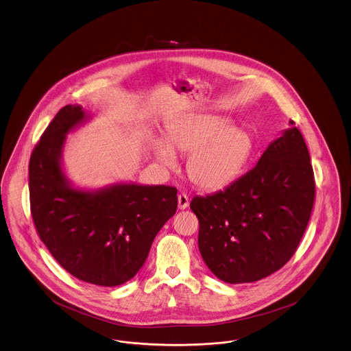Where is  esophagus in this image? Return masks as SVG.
<instances>
[{
    "mask_svg": "<svg viewBox=\"0 0 351 351\" xmlns=\"http://www.w3.org/2000/svg\"><path fill=\"white\" fill-rule=\"evenodd\" d=\"M178 205H179V209H180V210L186 209V208L189 206V198H188V196L184 195V193L179 195V196H178Z\"/></svg>",
    "mask_w": 351,
    "mask_h": 351,
    "instance_id": "34e87169",
    "label": "esophagus"
}]
</instances>
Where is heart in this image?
Listing matches in <instances>:
<instances>
[{"instance_id":"1","label":"heart","mask_w":351,"mask_h":351,"mask_svg":"<svg viewBox=\"0 0 351 351\" xmlns=\"http://www.w3.org/2000/svg\"><path fill=\"white\" fill-rule=\"evenodd\" d=\"M221 114L193 113L173 121L152 152L163 167H175L176 155H187L186 173L196 186L218 191L238 178L252 153V137Z\"/></svg>"}]
</instances>
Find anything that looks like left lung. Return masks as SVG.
<instances>
[{
    "mask_svg": "<svg viewBox=\"0 0 351 351\" xmlns=\"http://www.w3.org/2000/svg\"><path fill=\"white\" fill-rule=\"evenodd\" d=\"M313 198L308 149L299 129L290 126L225 191L192 199L205 264L215 277L232 285L273 274L296 251Z\"/></svg>",
    "mask_w": 351,
    "mask_h": 351,
    "instance_id": "8db88e82",
    "label": "left lung"
}]
</instances>
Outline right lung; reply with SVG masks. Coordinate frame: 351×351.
Segmentation results:
<instances>
[{
	"instance_id": "add662e5",
	"label": "right lung",
	"mask_w": 351,
	"mask_h": 351,
	"mask_svg": "<svg viewBox=\"0 0 351 351\" xmlns=\"http://www.w3.org/2000/svg\"><path fill=\"white\" fill-rule=\"evenodd\" d=\"M78 104L61 108L29 159V201L38 234L57 263L78 280L113 287L145 264L159 230L176 213L167 185L117 182L77 186L64 167L68 134L90 121Z\"/></svg>"
}]
</instances>
